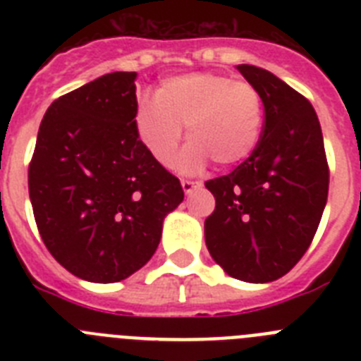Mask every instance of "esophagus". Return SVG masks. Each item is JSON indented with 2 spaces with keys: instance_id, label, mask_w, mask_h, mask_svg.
<instances>
[{
  "instance_id": "1",
  "label": "esophagus",
  "mask_w": 361,
  "mask_h": 361,
  "mask_svg": "<svg viewBox=\"0 0 361 361\" xmlns=\"http://www.w3.org/2000/svg\"><path fill=\"white\" fill-rule=\"evenodd\" d=\"M180 184H183V190L186 195H190L191 191L202 186V183H199V180H188V178H183V180H180Z\"/></svg>"
}]
</instances>
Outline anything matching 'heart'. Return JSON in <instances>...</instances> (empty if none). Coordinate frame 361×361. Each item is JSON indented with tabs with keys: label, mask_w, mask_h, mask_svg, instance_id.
Here are the masks:
<instances>
[{
	"label": "heart",
	"mask_w": 361,
	"mask_h": 361,
	"mask_svg": "<svg viewBox=\"0 0 361 361\" xmlns=\"http://www.w3.org/2000/svg\"><path fill=\"white\" fill-rule=\"evenodd\" d=\"M262 124L260 92L250 82L213 72L164 79L155 99H142L133 114L139 141L162 166L173 162L186 126L191 142L180 159L184 171L199 170L208 159L219 166L245 161L260 139Z\"/></svg>",
	"instance_id": "heart-1"
}]
</instances>
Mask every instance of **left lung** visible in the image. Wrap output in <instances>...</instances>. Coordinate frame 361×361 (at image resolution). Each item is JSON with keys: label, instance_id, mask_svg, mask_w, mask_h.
<instances>
[{"label": "left lung", "instance_id": "left-lung-1", "mask_svg": "<svg viewBox=\"0 0 361 361\" xmlns=\"http://www.w3.org/2000/svg\"><path fill=\"white\" fill-rule=\"evenodd\" d=\"M264 103L257 148L231 173L212 178L215 212L204 222L209 255L229 276L273 282L311 245L329 191V166L317 111L282 79L238 65Z\"/></svg>", "mask_w": 361, "mask_h": 361}]
</instances>
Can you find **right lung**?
Here are the masks:
<instances>
[{
  "label": "right lung",
  "instance_id": "obj_1",
  "mask_svg": "<svg viewBox=\"0 0 361 361\" xmlns=\"http://www.w3.org/2000/svg\"><path fill=\"white\" fill-rule=\"evenodd\" d=\"M135 72H111L56 99L41 121L28 193L47 250L72 275L111 283L157 250L178 178L133 126Z\"/></svg>",
  "mask_w": 361,
  "mask_h": 361
}]
</instances>
